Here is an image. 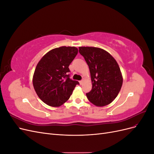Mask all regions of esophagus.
Listing matches in <instances>:
<instances>
[{"label":"esophagus","mask_w":154,"mask_h":154,"mask_svg":"<svg viewBox=\"0 0 154 154\" xmlns=\"http://www.w3.org/2000/svg\"><path fill=\"white\" fill-rule=\"evenodd\" d=\"M83 82V80H80V81H79V83H80V85H82V84Z\"/></svg>","instance_id":"34e87169"}]
</instances>
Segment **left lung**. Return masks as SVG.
<instances>
[{"instance_id":"1","label":"left lung","mask_w":154,"mask_h":154,"mask_svg":"<svg viewBox=\"0 0 154 154\" xmlns=\"http://www.w3.org/2000/svg\"><path fill=\"white\" fill-rule=\"evenodd\" d=\"M91 72L92 90L86 94L88 100L97 106L112 103L123 84V77L116 60L106 51L94 47H80Z\"/></svg>"}]
</instances>
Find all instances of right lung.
I'll list each match as a JSON object with an SVG mask.
<instances>
[{
    "instance_id": "add662e5",
    "label": "right lung",
    "mask_w": 154,
    "mask_h": 154,
    "mask_svg": "<svg viewBox=\"0 0 154 154\" xmlns=\"http://www.w3.org/2000/svg\"><path fill=\"white\" fill-rule=\"evenodd\" d=\"M78 54L75 47H60L51 50L37 64L32 84L40 99L51 106L67 101L79 82L70 78L69 65Z\"/></svg>"
}]
</instances>
